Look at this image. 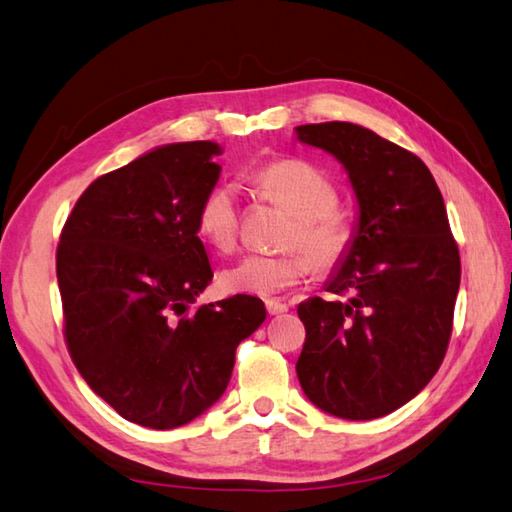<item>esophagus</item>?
Returning a JSON list of instances; mask_svg holds the SVG:
<instances>
[{
    "instance_id": "1",
    "label": "esophagus",
    "mask_w": 512,
    "mask_h": 512,
    "mask_svg": "<svg viewBox=\"0 0 512 512\" xmlns=\"http://www.w3.org/2000/svg\"><path fill=\"white\" fill-rule=\"evenodd\" d=\"M266 310L268 315H282L288 310V304L282 302V299H266Z\"/></svg>"
}]
</instances>
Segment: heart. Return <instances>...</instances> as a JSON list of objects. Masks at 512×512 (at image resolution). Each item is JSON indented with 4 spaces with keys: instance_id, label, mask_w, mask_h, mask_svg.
<instances>
[{
    "instance_id": "1",
    "label": "heart",
    "mask_w": 512,
    "mask_h": 512,
    "mask_svg": "<svg viewBox=\"0 0 512 512\" xmlns=\"http://www.w3.org/2000/svg\"><path fill=\"white\" fill-rule=\"evenodd\" d=\"M264 197L293 215L277 255H248L222 273L228 293L270 297L302 282L310 270L328 275L346 264L357 242L355 219L339 204L335 184L302 159H279L257 170ZM242 228L237 188L219 184L204 195L197 210V233L217 253H233Z\"/></svg>"
}]
</instances>
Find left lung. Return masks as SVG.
<instances>
[{
  "label": "left lung",
  "instance_id": "obj_1",
  "mask_svg": "<svg viewBox=\"0 0 512 512\" xmlns=\"http://www.w3.org/2000/svg\"><path fill=\"white\" fill-rule=\"evenodd\" d=\"M348 170L359 202L353 253L328 282L342 299L310 297L297 377L317 408L342 419L393 413L442 366L462 262L444 197L410 150L348 122L297 126Z\"/></svg>",
  "mask_w": 512,
  "mask_h": 512
}]
</instances>
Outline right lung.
I'll list each match as a JSON object with an SVG mask.
<instances>
[{
	"instance_id": "right-lung-1",
	"label": "right lung",
	"mask_w": 512,
	"mask_h": 512,
	"mask_svg": "<svg viewBox=\"0 0 512 512\" xmlns=\"http://www.w3.org/2000/svg\"><path fill=\"white\" fill-rule=\"evenodd\" d=\"M213 142L170 144L97 177L57 244L64 339L86 384L128 422L166 430L213 406L235 350L266 319L259 297L193 308L213 282L197 210Z\"/></svg>"
}]
</instances>
